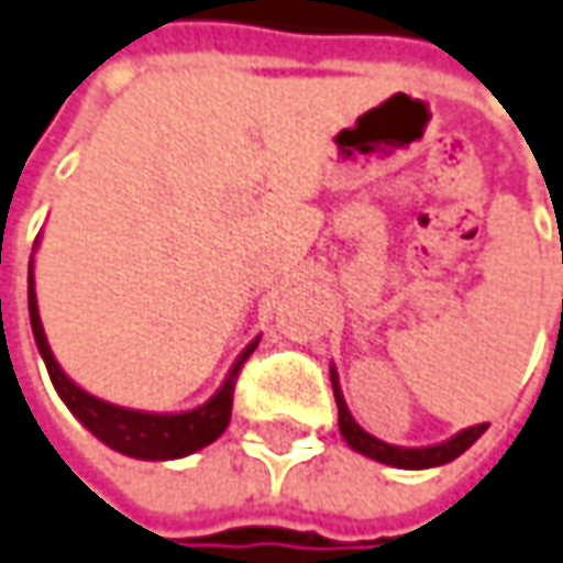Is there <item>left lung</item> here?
I'll list each match as a JSON object with an SVG mask.
<instances>
[{
	"label": "left lung",
	"mask_w": 563,
	"mask_h": 563,
	"mask_svg": "<svg viewBox=\"0 0 563 563\" xmlns=\"http://www.w3.org/2000/svg\"><path fill=\"white\" fill-rule=\"evenodd\" d=\"M330 378L332 394H335V407H339V431H342V438H345V443L354 453L376 459L382 465H391V468H416V472H419V468H438V465H446V462H453L456 456H462V453L487 431V422H481V426L462 428L453 438H446V441L441 443H428V446H397V443L378 441L369 431H363V428L357 426V419L347 410L345 394L339 388V373H335V366H330Z\"/></svg>",
	"instance_id": "8db88e82"
}]
</instances>
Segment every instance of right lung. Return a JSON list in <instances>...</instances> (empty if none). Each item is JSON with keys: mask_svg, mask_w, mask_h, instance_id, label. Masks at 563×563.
<instances>
[{"mask_svg": "<svg viewBox=\"0 0 563 563\" xmlns=\"http://www.w3.org/2000/svg\"><path fill=\"white\" fill-rule=\"evenodd\" d=\"M36 246H40V240H36ZM26 305H30V327H33L36 347H40L45 369L52 376V385L60 394V400L67 404V410L89 428L98 441L107 443L110 450H117L122 456L144 459V462L185 459L224 434V428L231 422L236 373H240L243 361L250 357L255 345H258V339H262V335H255L250 345L240 351V357L233 361L224 382L218 385V391L206 404H200V407L178 412L132 410V407H120V404H110V400L95 397V394L86 391L82 385H76L60 369V363L55 361L52 345L45 339V330H42L40 301H36V277H33V255H30V271H26Z\"/></svg>", "mask_w": 563, "mask_h": 563, "instance_id": "add662e5", "label": "right lung"}]
</instances>
